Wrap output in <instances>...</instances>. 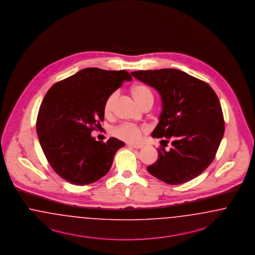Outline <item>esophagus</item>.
Wrapping results in <instances>:
<instances>
[{
	"mask_svg": "<svg viewBox=\"0 0 255 255\" xmlns=\"http://www.w3.org/2000/svg\"><path fill=\"white\" fill-rule=\"evenodd\" d=\"M128 146L130 147L136 148V149H139V148H142V147H143V145H141V144H129Z\"/></svg>",
	"mask_w": 255,
	"mask_h": 255,
	"instance_id": "1",
	"label": "esophagus"
}]
</instances>
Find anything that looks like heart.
Segmentation results:
<instances>
[{
  "instance_id": "b5f03b06",
  "label": "heart",
  "mask_w": 255,
  "mask_h": 255,
  "mask_svg": "<svg viewBox=\"0 0 255 255\" xmlns=\"http://www.w3.org/2000/svg\"><path fill=\"white\" fill-rule=\"evenodd\" d=\"M131 94L134 101L142 108H144L148 104L152 105L153 103V94L151 93L150 89L146 85L135 84L132 86L131 88ZM117 96H118V93L116 92L112 93L108 95V98L105 101L104 113L107 116L112 113ZM143 131L144 129H142L141 127L133 124H121L115 127L112 130V133L118 138L122 139L126 142L133 143L139 140Z\"/></svg>"
}]
</instances>
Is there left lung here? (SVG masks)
Wrapping results in <instances>:
<instances>
[{
  "label": "left lung",
  "mask_w": 255,
  "mask_h": 255,
  "mask_svg": "<svg viewBox=\"0 0 255 255\" xmlns=\"http://www.w3.org/2000/svg\"><path fill=\"white\" fill-rule=\"evenodd\" d=\"M131 75L153 87L162 98L160 122L151 135L162 138V147L157 161L147 166L148 173L171 185L196 178L214 160L224 136L216 93L208 83L180 70H141ZM169 139L172 147L165 151Z\"/></svg>",
  "instance_id": "obj_1"
}]
</instances>
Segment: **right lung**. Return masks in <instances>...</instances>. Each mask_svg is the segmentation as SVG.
Returning a JSON list of instances; mask_svg holds the SVG:
<instances>
[{
	"instance_id": "right-lung-1",
	"label": "right lung",
	"mask_w": 255,
	"mask_h": 255,
	"mask_svg": "<svg viewBox=\"0 0 255 255\" xmlns=\"http://www.w3.org/2000/svg\"><path fill=\"white\" fill-rule=\"evenodd\" d=\"M132 79L125 71L85 68L61 80L46 93L39 109L36 131L52 169L75 185L104 177L124 142L96 141L92 131L104 121L108 95Z\"/></svg>"
}]
</instances>
